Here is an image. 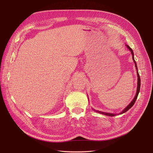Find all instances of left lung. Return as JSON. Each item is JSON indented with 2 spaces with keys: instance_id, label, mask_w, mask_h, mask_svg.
Masks as SVG:
<instances>
[{
  "instance_id": "1",
  "label": "left lung",
  "mask_w": 153,
  "mask_h": 153,
  "mask_svg": "<svg viewBox=\"0 0 153 153\" xmlns=\"http://www.w3.org/2000/svg\"><path fill=\"white\" fill-rule=\"evenodd\" d=\"M126 47H127V48L130 50V52H131V54H132V59H133V62H134V63H135V68H136V69H137V78H138V82H137V92H136V95H135V98H133V100H132V101L131 102L129 103L126 108H125L122 112L120 113V114H123V113H124V112H126V111H128L129 108H131L132 106H133V105L135 104V101H136V100H137V97H138V93H139V92H140V76H139V74H138V69H137V63H136V62H135V59H134V53H133V50H132V49L129 47L128 45H126ZM94 111H96V112H98V113H100V114H103V115H108V116H115V114H110V113H106V112H101V111H99V110H94Z\"/></svg>"
}]
</instances>
